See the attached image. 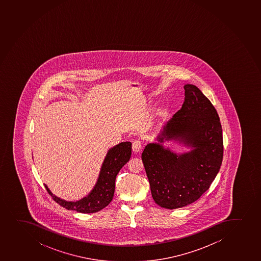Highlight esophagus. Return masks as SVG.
Returning <instances> with one entry per match:
<instances>
[{"instance_id":"1","label":"esophagus","mask_w":261,"mask_h":261,"mask_svg":"<svg viewBox=\"0 0 261 261\" xmlns=\"http://www.w3.org/2000/svg\"><path fill=\"white\" fill-rule=\"evenodd\" d=\"M132 149L135 153H139L142 150V143L140 142V140H135V142L133 143Z\"/></svg>"}]
</instances>
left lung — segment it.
<instances>
[{
	"label": "left lung",
	"instance_id": "obj_1",
	"mask_svg": "<svg viewBox=\"0 0 261 261\" xmlns=\"http://www.w3.org/2000/svg\"><path fill=\"white\" fill-rule=\"evenodd\" d=\"M184 88L181 110L164 126L159 143L148 144L141 155L152 198L169 210L199 199L216 178L223 158L222 125L215 107L195 85ZM171 139L194 150L177 155L159 144Z\"/></svg>",
	"mask_w": 261,
	"mask_h": 261
}]
</instances>
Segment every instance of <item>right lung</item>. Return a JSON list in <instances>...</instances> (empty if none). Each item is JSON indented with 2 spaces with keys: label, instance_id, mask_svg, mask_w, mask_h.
Here are the masks:
<instances>
[{
  "label": "right lung",
  "instance_id": "add662e5",
  "mask_svg": "<svg viewBox=\"0 0 261 261\" xmlns=\"http://www.w3.org/2000/svg\"><path fill=\"white\" fill-rule=\"evenodd\" d=\"M132 154V143L126 141L118 144L107 153L101 166L98 180L91 192L86 197L76 202H66L50 192L45 185L53 199L62 207L69 211L80 213H95L110 204L115 193V178L122 166L128 162Z\"/></svg>",
  "mask_w": 261,
  "mask_h": 261
}]
</instances>
